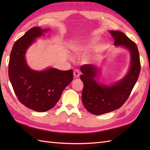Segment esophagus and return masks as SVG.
Returning <instances> with one entry per match:
<instances>
[{
	"label": "esophagus",
	"mask_w": 150,
	"mask_h": 150,
	"mask_svg": "<svg viewBox=\"0 0 150 150\" xmlns=\"http://www.w3.org/2000/svg\"><path fill=\"white\" fill-rule=\"evenodd\" d=\"M73 75H74L75 78H79V76H80V71H79L78 69H75V71H73Z\"/></svg>",
	"instance_id": "obj_1"
}]
</instances>
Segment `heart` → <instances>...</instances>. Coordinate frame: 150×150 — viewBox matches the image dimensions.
Instances as JSON below:
<instances>
[{"mask_svg": "<svg viewBox=\"0 0 150 150\" xmlns=\"http://www.w3.org/2000/svg\"><path fill=\"white\" fill-rule=\"evenodd\" d=\"M95 46L94 41H88V42H81L75 44L72 46V50L75 54L81 55L87 53L93 48Z\"/></svg>", "mask_w": 150, "mask_h": 150, "instance_id": "obj_1", "label": "heart"}]
</instances>
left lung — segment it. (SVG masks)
Wrapping results in <instances>:
<instances>
[{
  "label": "left lung",
  "mask_w": 150,
  "mask_h": 150,
  "mask_svg": "<svg viewBox=\"0 0 150 150\" xmlns=\"http://www.w3.org/2000/svg\"><path fill=\"white\" fill-rule=\"evenodd\" d=\"M115 39L114 45L122 46L130 53V66L125 77L110 85L101 84L96 77L100 68L93 64L81 67L80 79L84 88L82 100L84 108L93 115L111 112L122 106L128 99L136 84L141 71V63L137 46L125 34L119 31H109Z\"/></svg>",
  "instance_id": "left-lung-1"
}]
</instances>
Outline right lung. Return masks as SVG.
Wrapping results in <instances>:
<instances>
[{"label": "right lung", "mask_w": 150, "mask_h": 150, "mask_svg": "<svg viewBox=\"0 0 150 150\" xmlns=\"http://www.w3.org/2000/svg\"><path fill=\"white\" fill-rule=\"evenodd\" d=\"M50 30L34 27L28 30L16 41L9 57L8 75L15 93L22 104L39 112L48 111L55 106L73 78L71 69L62 71L48 68L37 71L28 65V49L37 38Z\"/></svg>", "instance_id": "1"}]
</instances>
